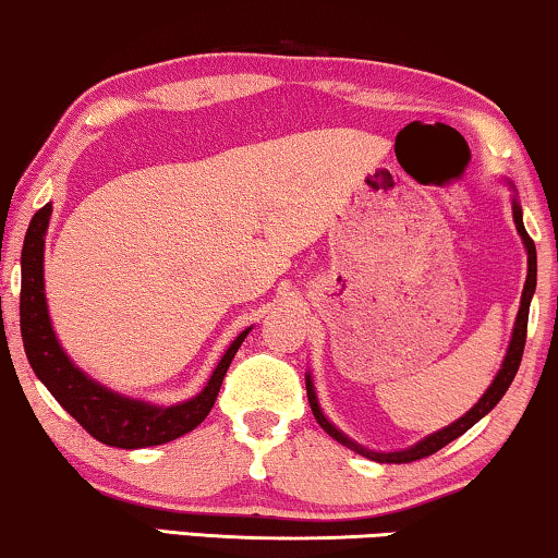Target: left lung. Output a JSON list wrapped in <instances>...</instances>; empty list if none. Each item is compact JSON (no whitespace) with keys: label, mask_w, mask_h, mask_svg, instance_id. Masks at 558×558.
<instances>
[{"label":"left lung","mask_w":558,"mask_h":558,"mask_svg":"<svg viewBox=\"0 0 558 558\" xmlns=\"http://www.w3.org/2000/svg\"><path fill=\"white\" fill-rule=\"evenodd\" d=\"M513 220H515V228L518 233H521V239L525 243V251H529V277H525V284H523V294H521V310H518V317H515V327H513V338H510V345H508V353H506V361H502L498 376L490 384V388L483 393V399H480L475 407H472L468 414L457 418L454 424L445 426V429L429 434V437H424L422 441H416L414 447L409 449H401V452H373V449H365L361 445H355L353 439L345 437L338 426L327 422V416L323 414V409H319L317 403V393H315V384H312V376H304L307 380V399H310V407H312V414H315L317 424L323 426V429L330 434L332 439H338L340 445H345L348 449H353V452L368 457V460H376V462H391V464H403V462H416V460H424V457H429L434 452H439L441 447H447L449 441H454L457 437H462L464 432L470 429V426H475L480 418L485 414H490L495 409V403H498L506 391L513 384L515 373H518V365H521V357H523V348H525V330H529V307H531V296L536 292V246H533V239L529 233H525V226H523V213H521V205L518 201H513Z\"/></svg>","instance_id":"obj_1"}]
</instances>
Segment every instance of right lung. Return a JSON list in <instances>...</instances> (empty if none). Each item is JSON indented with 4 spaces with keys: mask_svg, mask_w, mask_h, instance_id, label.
Masks as SVG:
<instances>
[{
    "mask_svg": "<svg viewBox=\"0 0 558 558\" xmlns=\"http://www.w3.org/2000/svg\"><path fill=\"white\" fill-rule=\"evenodd\" d=\"M52 205H43L29 220L25 246H22V289H20V330L25 342L27 361L35 376L56 396V401L86 429L90 437L109 447L140 449L165 445L193 432L210 414L223 384L228 365L239 353L248 330H243L231 342L205 388L190 401L174 407H155V403L129 399L111 388H104L75 368L65 350L52 332L48 302H45L43 258H45V231H48Z\"/></svg>",
    "mask_w": 558,
    "mask_h": 558,
    "instance_id": "obj_1",
    "label": "right lung"
}]
</instances>
